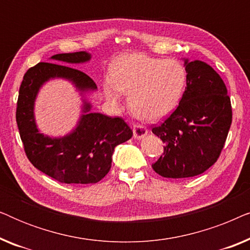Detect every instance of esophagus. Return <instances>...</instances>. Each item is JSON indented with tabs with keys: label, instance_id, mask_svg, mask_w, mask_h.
<instances>
[{
	"label": "esophagus",
	"instance_id": "1",
	"mask_svg": "<svg viewBox=\"0 0 250 250\" xmlns=\"http://www.w3.org/2000/svg\"><path fill=\"white\" fill-rule=\"evenodd\" d=\"M133 133H134L135 139H141L143 136L146 135V133H148V128H146L145 125L135 124L134 127H133Z\"/></svg>",
	"mask_w": 250,
	"mask_h": 250
}]
</instances>
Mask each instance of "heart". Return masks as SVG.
Wrapping results in <instances>:
<instances>
[{"label":"heart","mask_w":250,"mask_h":250,"mask_svg":"<svg viewBox=\"0 0 250 250\" xmlns=\"http://www.w3.org/2000/svg\"><path fill=\"white\" fill-rule=\"evenodd\" d=\"M186 81V69L180 61L128 54L116 63L112 80L104 84V93L114 104L119 101L121 92L129 94L133 114L156 121L175 109Z\"/></svg>","instance_id":"b5f03b06"}]
</instances>
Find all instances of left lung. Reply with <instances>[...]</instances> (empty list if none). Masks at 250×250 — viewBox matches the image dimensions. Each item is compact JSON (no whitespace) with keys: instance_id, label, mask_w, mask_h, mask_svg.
Returning <instances> with one entry per match:
<instances>
[{"instance_id":"left-lung-1","label":"left lung","mask_w":250,"mask_h":250,"mask_svg":"<svg viewBox=\"0 0 250 250\" xmlns=\"http://www.w3.org/2000/svg\"><path fill=\"white\" fill-rule=\"evenodd\" d=\"M187 86L177 108L152 133L164 153L152 169L167 179L197 176L220 157L232 123L230 97L223 80L209 64L186 61Z\"/></svg>"}]
</instances>
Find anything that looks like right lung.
I'll return each mask as SVG.
<instances>
[{
  "mask_svg": "<svg viewBox=\"0 0 250 250\" xmlns=\"http://www.w3.org/2000/svg\"><path fill=\"white\" fill-rule=\"evenodd\" d=\"M52 59L78 63L87 61L90 54L83 51L59 53ZM51 77L69 78L83 91L97 88L90 76L69 66L39 62L29 68L20 85L16 110L27 158L37 169L60 183H97L110 170L115 146L131 139L133 131L121 117L86 112L77 128L64 138L50 139L40 134L34 121V100L41 85ZM90 109V104H85V111Z\"/></svg>",
  "mask_w": 250,
  "mask_h": 250,
  "instance_id": "1",
  "label": "right lung"
}]
</instances>
